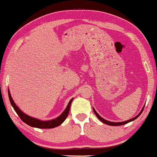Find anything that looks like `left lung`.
I'll list each match as a JSON object with an SVG mask.
<instances>
[{
	"mask_svg": "<svg viewBox=\"0 0 157 157\" xmlns=\"http://www.w3.org/2000/svg\"><path fill=\"white\" fill-rule=\"evenodd\" d=\"M144 106H145V105H144ZM144 107H143L142 110H141L140 113H139V114H138V115H137L136 117H134V118H132V119H131L127 120V121H121V122H113V121H108V120L104 119L103 118H102V117H100V116L99 115V114H98V113H97V111H95V110H94V108H93V111H94V113H95V115L97 116V117H98V119H99L100 120V121H102V122H103L104 124H108V125H110V126H119V125H123V124H127V123L130 122V121H134L135 119H136L137 118H138V117H139V116H140V114L142 113V112H143V111H144Z\"/></svg>",
	"mask_w": 157,
	"mask_h": 157,
	"instance_id": "1",
	"label": "left lung"
}]
</instances>
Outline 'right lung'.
I'll return each instance as SVG.
<instances>
[{
    "instance_id": "add662e5",
    "label": "right lung",
    "mask_w": 157,
    "mask_h": 157,
    "mask_svg": "<svg viewBox=\"0 0 157 157\" xmlns=\"http://www.w3.org/2000/svg\"><path fill=\"white\" fill-rule=\"evenodd\" d=\"M8 94H9V100H10V102L12 105V107L14 109V111H16V113L18 114V116L20 117V119H22V121H24L25 124L30 126V127H36V128H40V129H51V128H55V127H57L58 126H59L62 123L65 121V119H66L67 115L69 113L70 108H71V102H72L73 98H72L71 100H70L69 103L67 104L66 108L65 109L63 113H62L61 115H59V117L55 118V119H52V120H48V121H42V120L36 119V118H33L32 117H30L28 114L23 113V112L21 111L19 108L17 107L15 102H13V100L11 98L10 91L9 90H8Z\"/></svg>"
}]
</instances>
